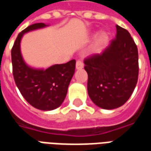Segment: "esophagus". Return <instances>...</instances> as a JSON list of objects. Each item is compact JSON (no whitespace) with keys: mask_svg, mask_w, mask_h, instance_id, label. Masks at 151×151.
Masks as SVG:
<instances>
[{"mask_svg":"<svg viewBox=\"0 0 151 151\" xmlns=\"http://www.w3.org/2000/svg\"><path fill=\"white\" fill-rule=\"evenodd\" d=\"M83 66H84V65H83V63H82V60H77V62H76V69H82V68H83Z\"/></svg>","mask_w":151,"mask_h":151,"instance_id":"34e87169","label":"esophagus"}]
</instances>
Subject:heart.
Instances as JSON below:
<instances>
[{"label": "heart", "instance_id": "heart-1", "mask_svg": "<svg viewBox=\"0 0 151 151\" xmlns=\"http://www.w3.org/2000/svg\"><path fill=\"white\" fill-rule=\"evenodd\" d=\"M108 40V34L105 31H102L101 33H99L97 36L96 39V45L97 46H100L101 44L105 43Z\"/></svg>", "mask_w": 151, "mask_h": 151}]
</instances>
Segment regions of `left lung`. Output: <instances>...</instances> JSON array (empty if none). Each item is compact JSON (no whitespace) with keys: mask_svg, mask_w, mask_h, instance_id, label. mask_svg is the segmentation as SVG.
<instances>
[{"mask_svg":"<svg viewBox=\"0 0 151 151\" xmlns=\"http://www.w3.org/2000/svg\"><path fill=\"white\" fill-rule=\"evenodd\" d=\"M87 91L93 103L104 109L124 104L138 78V52L129 32L116 25V38L104 52L87 57Z\"/></svg>","mask_w":151,"mask_h":151,"instance_id":"1","label":"left lung"}]
</instances>
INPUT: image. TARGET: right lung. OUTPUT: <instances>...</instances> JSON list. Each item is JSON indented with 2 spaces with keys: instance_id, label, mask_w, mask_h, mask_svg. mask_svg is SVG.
Segmentation results:
<instances>
[{
  "instance_id": "obj_1",
  "label": "right lung",
  "mask_w": 151,
  "mask_h": 151,
  "mask_svg": "<svg viewBox=\"0 0 151 151\" xmlns=\"http://www.w3.org/2000/svg\"><path fill=\"white\" fill-rule=\"evenodd\" d=\"M45 27L44 23H35L19 33L12 47L11 59L14 78L22 95L34 108L51 111L60 107L65 100L75 71L76 61L71 60L47 69H34L25 63L20 49L23 35Z\"/></svg>"
}]
</instances>
